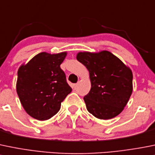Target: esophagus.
Wrapping results in <instances>:
<instances>
[{
  "label": "esophagus",
  "instance_id": "1",
  "mask_svg": "<svg viewBox=\"0 0 155 155\" xmlns=\"http://www.w3.org/2000/svg\"><path fill=\"white\" fill-rule=\"evenodd\" d=\"M73 87H74V89H76V88H78V84H75V85H73Z\"/></svg>",
  "mask_w": 155,
  "mask_h": 155
}]
</instances>
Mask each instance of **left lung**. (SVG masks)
<instances>
[{
	"label": "left lung",
	"instance_id": "1",
	"mask_svg": "<svg viewBox=\"0 0 155 155\" xmlns=\"http://www.w3.org/2000/svg\"><path fill=\"white\" fill-rule=\"evenodd\" d=\"M89 72L91 89L84 97L90 114L101 120L119 115L133 92V73L107 51L79 52L76 56Z\"/></svg>",
	"mask_w": 155,
	"mask_h": 155
}]
</instances>
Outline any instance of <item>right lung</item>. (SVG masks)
Instances as JSON below:
<instances>
[{"label": "right lung", "mask_w": 155, "mask_h": 155, "mask_svg": "<svg viewBox=\"0 0 155 155\" xmlns=\"http://www.w3.org/2000/svg\"><path fill=\"white\" fill-rule=\"evenodd\" d=\"M67 52H41L18 70L16 92L27 114L38 120L51 118L72 91L61 64Z\"/></svg>", "instance_id": "obj_1"}]
</instances>
